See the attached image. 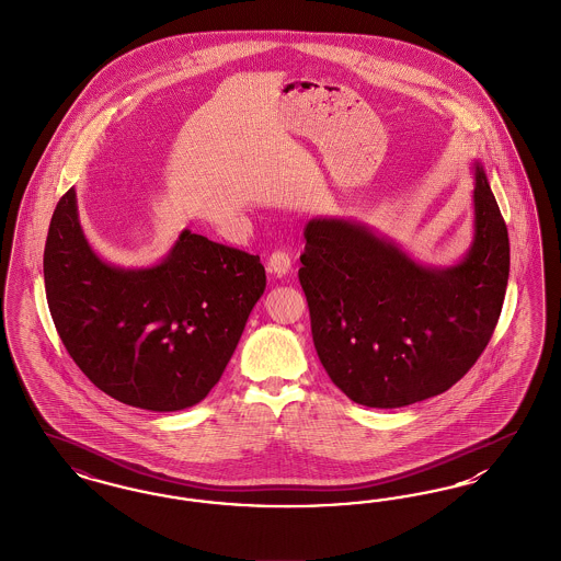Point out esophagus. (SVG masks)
Listing matches in <instances>:
<instances>
[{
	"label": "esophagus",
	"instance_id": "1",
	"mask_svg": "<svg viewBox=\"0 0 561 561\" xmlns=\"http://www.w3.org/2000/svg\"><path fill=\"white\" fill-rule=\"evenodd\" d=\"M267 267H270L271 273L273 275H277V277H286L288 273H290L291 267V259L288 252H284V250H277V252H273L270 256V263H267Z\"/></svg>",
	"mask_w": 561,
	"mask_h": 561
}]
</instances>
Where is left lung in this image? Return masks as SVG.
<instances>
[{"label": "left lung", "mask_w": 561, "mask_h": 561, "mask_svg": "<svg viewBox=\"0 0 561 561\" xmlns=\"http://www.w3.org/2000/svg\"><path fill=\"white\" fill-rule=\"evenodd\" d=\"M473 175V240L450 267L422 265L351 219L314 217L305 227L298 279L314 351L351 401L394 409L443 394L493 336L510 238L480 162Z\"/></svg>", "instance_id": "1"}]
</instances>
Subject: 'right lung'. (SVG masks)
Returning <instances> with one entry per match:
<instances>
[{"label": "right lung", "instance_id": "right-lung-1", "mask_svg": "<svg viewBox=\"0 0 561 561\" xmlns=\"http://www.w3.org/2000/svg\"><path fill=\"white\" fill-rule=\"evenodd\" d=\"M44 279L79 369L116 401L160 413L201 403L221 380L267 286L259 256L190 229L158 265L114 267L81 229L75 187L54 210Z\"/></svg>", "mask_w": 561, "mask_h": 561}]
</instances>
